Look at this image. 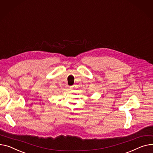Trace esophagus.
I'll use <instances>...</instances> for the list:
<instances>
[{"label": "esophagus", "instance_id": "34e87169", "mask_svg": "<svg viewBox=\"0 0 153 153\" xmlns=\"http://www.w3.org/2000/svg\"><path fill=\"white\" fill-rule=\"evenodd\" d=\"M69 88H70V89L73 90V89L76 88V86H75V85H72V86H70V87H69Z\"/></svg>", "mask_w": 153, "mask_h": 153}]
</instances>
